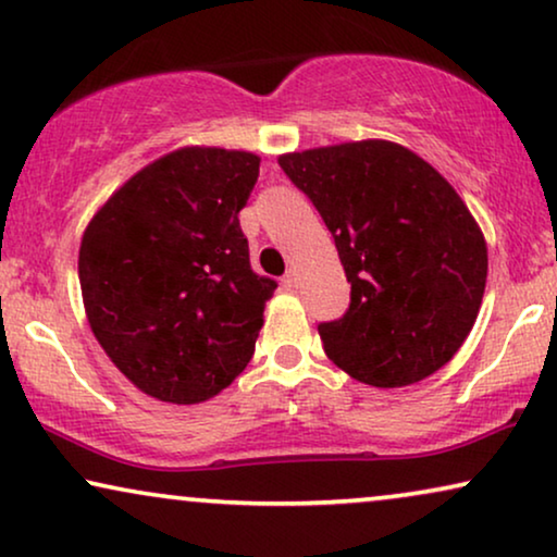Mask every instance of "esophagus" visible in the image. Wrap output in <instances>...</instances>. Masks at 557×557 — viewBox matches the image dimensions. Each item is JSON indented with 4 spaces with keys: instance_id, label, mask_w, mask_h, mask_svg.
I'll return each mask as SVG.
<instances>
[{
    "instance_id": "obj_1",
    "label": "esophagus",
    "mask_w": 557,
    "mask_h": 557,
    "mask_svg": "<svg viewBox=\"0 0 557 557\" xmlns=\"http://www.w3.org/2000/svg\"><path fill=\"white\" fill-rule=\"evenodd\" d=\"M284 286H286V288H296V286H299V273H296V269H288V271H286Z\"/></svg>"
}]
</instances>
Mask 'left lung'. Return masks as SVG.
<instances>
[{
	"label": "left lung",
	"instance_id": "1",
	"mask_svg": "<svg viewBox=\"0 0 557 557\" xmlns=\"http://www.w3.org/2000/svg\"><path fill=\"white\" fill-rule=\"evenodd\" d=\"M330 227L352 301L319 324L330 360L372 387L433 375L459 352L486 286V240L459 193L395 141L278 157Z\"/></svg>",
	"mask_w": 557,
	"mask_h": 557
}]
</instances>
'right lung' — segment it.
Returning a JSON list of instances; mask_svg holds the SVG:
<instances>
[{
  "label": "right lung",
  "instance_id": "obj_1",
  "mask_svg": "<svg viewBox=\"0 0 557 557\" xmlns=\"http://www.w3.org/2000/svg\"><path fill=\"white\" fill-rule=\"evenodd\" d=\"M261 157L182 147L106 200L83 233V307L111 362L162 403L218 395L253 357L276 281L250 269L238 212Z\"/></svg>",
  "mask_w": 557,
  "mask_h": 557
}]
</instances>
